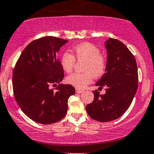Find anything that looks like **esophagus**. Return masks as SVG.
Wrapping results in <instances>:
<instances>
[{"label":"esophagus","instance_id":"obj_1","mask_svg":"<svg viewBox=\"0 0 154 154\" xmlns=\"http://www.w3.org/2000/svg\"><path fill=\"white\" fill-rule=\"evenodd\" d=\"M75 92H76L77 93H83L84 91L82 90H80V89L76 88V89H75Z\"/></svg>","mask_w":154,"mask_h":154}]
</instances>
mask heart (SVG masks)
I'll return each instance as SVG.
<instances>
[{
	"label": "heart",
	"mask_w": 154,
	"mask_h": 154,
	"mask_svg": "<svg viewBox=\"0 0 154 154\" xmlns=\"http://www.w3.org/2000/svg\"><path fill=\"white\" fill-rule=\"evenodd\" d=\"M73 54L77 60L85 61L82 73H72L68 75L66 82L78 89H84L93 81V76L99 78L104 75L107 68V60L101 55V50L91 43L78 44L73 48ZM60 64L64 72H70L75 64V58L68 52L61 55Z\"/></svg>",
	"instance_id": "obj_1"
}]
</instances>
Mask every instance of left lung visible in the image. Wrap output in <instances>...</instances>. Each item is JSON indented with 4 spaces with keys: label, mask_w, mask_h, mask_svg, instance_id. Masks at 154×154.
Listing matches in <instances>:
<instances>
[{
    "label": "left lung",
    "mask_w": 154,
    "mask_h": 154,
    "mask_svg": "<svg viewBox=\"0 0 154 154\" xmlns=\"http://www.w3.org/2000/svg\"><path fill=\"white\" fill-rule=\"evenodd\" d=\"M107 68L98 81L99 89L105 87L106 93L94 91L93 101L86 106L88 115L96 121L106 122L119 118L129 108L138 88V69L134 55L117 39L105 42Z\"/></svg>",
    "instance_id": "1"
}]
</instances>
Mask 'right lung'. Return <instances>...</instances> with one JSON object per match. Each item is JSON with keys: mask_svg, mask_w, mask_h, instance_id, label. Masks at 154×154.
Here are the masks:
<instances>
[{"mask_svg": "<svg viewBox=\"0 0 154 154\" xmlns=\"http://www.w3.org/2000/svg\"><path fill=\"white\" fill-rule=\"evenodd\" d=\"M67 42L53 36L33 41L20 54L14 68L15 100L22 111L35 122L50 125L64 118L68 99L75 94L72 85L60 84L64 72L56 54ZM57 85L56 91L50 88Z\"/></svg>", "mask_w": 154, "mask_h": 154, "instance_id": "1", "label": "right lung"}]
</instances>
